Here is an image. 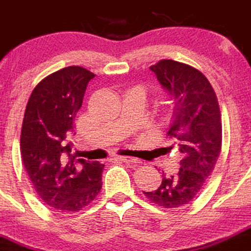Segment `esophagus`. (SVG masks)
Returning a JSON list of instances; mask_svg holds the SVG:
<instances>
[{"instance_id":"obj_1","label":"esophagus","mask_w":251,"mask_h":251,"mask_svg":"<svg viewBox=\"0 0 251 251\" xmlns=\"http://www.w3.org/2000/svg\"><path fill=\"white\" fill-rule=\"evenodd\" d=\"M116 158L123 160V162L130 163V164H133V165H137L138 163H140V160L138 159H136V158H132V157H127V155H116Z\"/></svg>"}]
</instances>
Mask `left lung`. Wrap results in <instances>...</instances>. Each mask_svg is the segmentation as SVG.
<instances>
[{"mask_svg": "<svg viewBox=\"0 0 251 251\" xmlns=\"http://www.w3.org/2000/svg\"><path fill=\"white\" fill-rule=\"evenodd\" d=\"M150 69L175 105L167 135L182 159L176 175L163 173L157 190L143 194L154 205L176 208L200 194L215 169L222 147L220 105L212 86L199 70L174 60H162Z\"/></svg>", "mask_w": 251, "mask_h": 251, "instance_id": "left-lung-1", "label": "left lung"}]
</instances>
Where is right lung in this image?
I'll return each instance as SVG.
<instances>
[{
  "mask_svg": "<svg viewBox=\"0 0 251 251\" xmlns=\"http://www.w3.org/2000/svg\"><path fill=\"white\" fill-rule=\"evenodd\" d=\"M96 75L70 66L39 82L26 104L21 132V154L41 200L53 210L77 212L101 189L104 164L82 159L70 138L87 86Z\"/></svg>",
  "mask_w": 251,
  "mask_h": 251,
  "instance_id": "right-lung-1",
  "label": "right lung"
}]
</instances>
